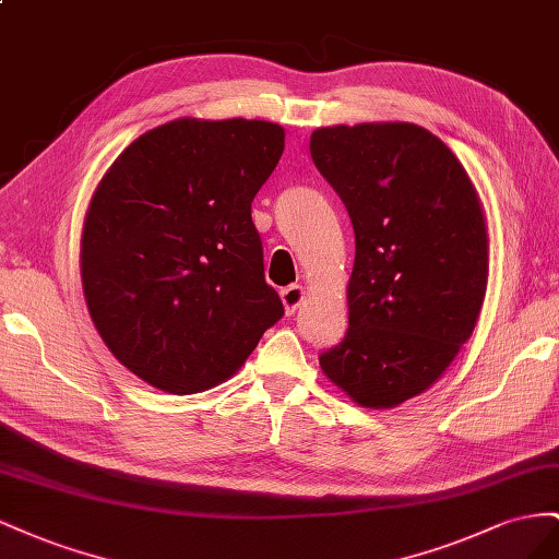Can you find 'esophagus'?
Instances as JSON below:
<instances>
[{"label":"esophagus","instance_id":"esophagus-1","mask_svg":"<svg viewBox=\"0 0 559 559\" xmlns=\"http://www.w3.org/2000/svg\"><path fill=\"white\" fill-rule=\"evenodd\" d=\"M301 299H305V288H301V285H288V288L281 290V301H283L285 313L288 316H293L297 311Z\"/></svg>","mask_w":559,"mask_h":559}]
</instances>
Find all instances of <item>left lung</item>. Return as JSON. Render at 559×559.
Segmentation results:
<instances>
[{
  "mask_svg": "<svg viewBox=\"0 0 559 559\" xmlns=\"http://www.w3.org/2000/svg\"><path fill=\"white\" fill-rule=\"evenodd\" d=\"M309 150L356 234L348 330L321 370L360 407H397L433 386L475 330L489 276L480 197L417 123L328 126Z\"/></svg>",
  "mask_w": 559,
  "mask_h": 559,
  "instance_id": "left-lung-1",
  "label": "left lung"
}]
</instances>
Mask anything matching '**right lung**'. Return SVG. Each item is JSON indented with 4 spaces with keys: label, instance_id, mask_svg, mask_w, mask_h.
<instances>
[{
    "label": "right lung",
    "instance_id": "obj_1",
    "mask_svg": "<svg viewBox=\"0 0 559 559\" xmlns=\"http://www.w3.org/2000/svg\"><path fill=\"white\" fill-rule=\"evenodd\" d=\"M283 147L278 123L185 117L133 140L95 187L79 252L86 307L150 386L222 384L283 316L250 215Z\"/></svg>",
    "mask_w": 559,
    "mask_h": 559
}]
</instances>
